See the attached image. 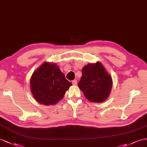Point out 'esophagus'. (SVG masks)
<instances>
[{"label": "esophagus", "instance_id": "1", "mask_svg": "<svg viewBox=\"0 0 147 147\" xmlns=\"http://www.w3.org/2000/svg\"><path fill=\"white\" fill-rule=\"evenodd\" d=\"M72 84L74 85V86H76L77 85V81L76 80H74L73 81H72Z\"/></svg>", "mask_w": 147, "mask_h": 147}]
</instances>
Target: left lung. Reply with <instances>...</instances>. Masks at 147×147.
<instances>
[{
	"instance_id": "8db88e82",
	"label": "left lung",
	"mask_w": 147,
	"mask_h": 147,
	"mask_svg": "<svg viewBox=\"0 0 147 147\" xmlns=\"http://www.w3.org/2000/svg\"><path fill=\"white\" fill-rule=\"evenodd\" d=\"M78 86L90 102L100 103L110 95L112 78L102 64L97 61L82 67Z\"/></svg>"
}]
</instances>
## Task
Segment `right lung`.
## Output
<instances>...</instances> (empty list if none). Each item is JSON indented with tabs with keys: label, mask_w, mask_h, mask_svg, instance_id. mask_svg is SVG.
Here are the masks:
<instances>
[{
	"label": "right lung",
	"mask_w": 147,
	"mask_h": 147,
	"mask_svg": "<svg viewBox=\"0 0 147 147\" xmlns=\"http://www.w3.org/2000/svg\"><path fill=\"white\" fill-rule=\"evenodd\" d=\"M71 85L56 63L47 61L33 73L30 81L33 97L45 106L57 104Z\"/></svg>",
	"instance_id": "obj_1"
}]
</instances>
